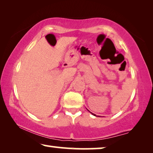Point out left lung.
Masks as SVG:
<instances>
[{
	"label": "left lung",
	"mask_w": 153,
	"mask_h": 153,
	"mask_svg": "<svg viewBox=\"0 0 153 153\" xmlns=\"http://www.w3.org/2000/svg\"><path fill=\"white\" fill-rule=\"evenodd\" d=\"M92 115H94V114H93V113H92Z\"/></svg>",
	"instance_id": "8db88e82"
}]
</instances>
